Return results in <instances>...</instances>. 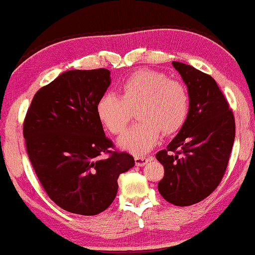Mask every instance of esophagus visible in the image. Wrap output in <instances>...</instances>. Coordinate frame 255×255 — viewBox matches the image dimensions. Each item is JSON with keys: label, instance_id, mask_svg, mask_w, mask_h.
<instances>
[{"label": "esophagus", "instance_id": "esophagus-1", "mask_svg": "<svg viewBox=\"0 0 255 255\" xmlns=\"http://www.w3.org/2000/svg\"><path fill=\"white\" fill-rule=\"evenodd\" d=\"M149 160H150V158L144 157V155H138V157H135V164H136V166H139V167L146 165Z\"/></svg>", "mask_w": 255, "mask_h": 255}]
</instances>
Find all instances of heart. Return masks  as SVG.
<instances>
[{
	"instance_id": "obj_1",
	"label": "heart",
	"mask_w": 255,
	"mask_h": 255,
	"mask_svg": "<svg viewBox=\"0 0 255 255\" xmlns=\"http://www.w3.org/2000/svg\"><path fill=\"white\" fill-rule=\"evenodd\" d=\"M119 95L105 93L96 104L102 125L112 134H120L130 120V110H136L140 123L118 139L121 149L136 155L146 153L162 134L180 130L187 120L189 96L185 87L176 80L153 70H138L119 86Z\"/></svg>"
}]
</instances>
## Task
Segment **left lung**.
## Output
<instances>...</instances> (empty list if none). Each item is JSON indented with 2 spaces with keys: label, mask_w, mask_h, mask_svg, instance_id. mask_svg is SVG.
<instances>
[{
  "label": "left lung",
  "mask_w": 255,
  "mask_h": 255,
  "mask_svg": "<svg viewBox=\"0 0 255 255\" xmlns=\"http://www.w3.org/2000/svg\"><path fill=\"white\" fill-rule=\"evenodd\" d=\"M172 64L188 87L189 112L166 150L155 154L165 168L158 190L168 203L190 206L210 196L225 175L236 132L235 119L211 75L188 64ZM177 148L181 151L176 152Z\"/></svg>",
  "instance_id": "left-lung-1"
}]
</instances>
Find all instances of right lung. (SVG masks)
<instances>
[{
	"label": "right lung",
	"instance_id": "obj_1",
	"mask_svg": "<svg viewBox=\"0 0 255 255\" xmlns=\"http://www.w3.org/2000/svg\"><path fill=\"white\" fill-rule=\"evenodd\" d=\"M110 74L106 68L64 72L37 91L25 118L26 149L41 184L74 214L105 211L117 196L118 177L135 165L132 155L111 152L96 113Z\"/></svg>",
	"mask_w": 255,
	"mask_h": 255
}]
</instances>
